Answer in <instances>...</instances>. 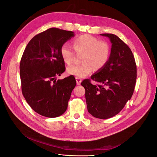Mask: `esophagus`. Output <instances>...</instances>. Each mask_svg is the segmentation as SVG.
Returning a JSON list of instances; mask_svg holds the SVG:
<instances>
[{"instance_id":"esophagus-1","label":"esophagus","mask_w":157,"mask_h":157,"mask_svg":"<svg viewBox=\"0 0 157 157\" xmlns=\"http://www.w3.org/2000/svg\"><path fill=\"white\" fill-rule=\"evenodd\" d=\"M76 80H77V84L78 85H79L82 82V79H81V78H80V77H76Z\"/></svg>"}]
</instances>
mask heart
I'll use <instances>...</instances> for the list:
<instances>
[{"label": "heart", "instance_id": "b5f03b06", "mask_svg": "<svg viewBox=\"0 0 157 157\" xmlns=\"http://www.w3.org/2000/svg\"><path fill=\"white\" fill-rule=\"evenodd\" d=\"M73 49L82 54V63L71 66L67 69L69 75L77 77H84L92 72L94 69L99 70L105 66L111 56V46L107 42L98 40L97 38L88 34L76 36L72 40ZM60 56L64 62L71 65L73 63L75 52L67 44L60 48Z\"/></svg>", "mask_w": 157, "mask_h": 157}]
</instances>
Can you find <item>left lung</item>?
Masks as SVG:
<instances>
[{
	"label": "left lung",
	"instance_id": "left-lung-1",
	"mask_svg": "<svg viewBox=\"0 0 157 157\" xmlns=\"http://www.w3.org/2000/svg\"><path fill=\"white\" fill-rule=\"evenodd\" d=\"M112 43L111 56L104 67L90 79H84L88 111L98 118L107 119L119 113L131 99L136 86L137 67L134 55L126 44L117 35L104 33Z\"/></svg>",
	"mask_w": 157,
	"mask_h": 157
}]
</instances>
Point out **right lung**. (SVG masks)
<instances>
[{
    "instance_id": "add662e5",
    "label": "right lung",
    "mask_w": 157,
    "mask_h": 157,
    "mask_svg": "<svg viewBox=\"0 0 157 157\" xmlns=\"http://www.w3.org/2000/svg\"><path fill=\"white\" fill-rule=\"evenodd\" d=\"M74 33L50 28L27 44L20 61L21 91L26 101L39 115L54 118L63 114L75 87L74 76L56 80L65 71L60 48Z\"/></svg>"
}]
</instances>
